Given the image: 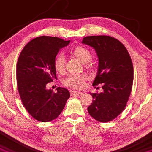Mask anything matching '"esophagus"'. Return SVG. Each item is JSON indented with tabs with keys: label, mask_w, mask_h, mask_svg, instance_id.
<instances>
[{
	"label": "esophagus",
	"mask_w": 152,
	"mask_h": 152,
	"mask_svg": "<svg viewBox=\"0 0 152 152\" xmlns=\"http://www.w3.org/2000/svg\"><path fill=\"white\" fill-rule=\"evenodd\" d=\"M71 95L72 96H81V95H82V93L80 92H76V91H73V90H71Z\"/></svg>",
	"instance_id": "34e87169"
}]
</instances>
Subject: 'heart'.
Returning <instances> with one entry per match:
<instances>
[{
	"mask_svg": "<svg viewBox=\"0 0 152 152\" xmlns=\"http://www.w3.org/2000/svg\"><path fill=\"white\" fill-rule=\"evenodd\" d=\"M73 55L83 63L89 62L92 59V53L87 48L84 47H76L73 51ZM54 65L57 72H63L65 68V57L63 54L60 53L55 57ZM85 76L83 75L72 74L69 75L64 80V84L71 88H81L84 84Z\"/></svg>",
	"mask_w": 152,
	"mask_h": 152,
	"instance_id": "heart-1",
	"label": "heart"
}]
</instances>
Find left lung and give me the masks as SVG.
Returning <instances> with one entry per match:
<instances>
[{
	"label": "left lung",
	"instance_id": "8db88e82",
	"mask_svg": "<svg viewBox=\"0 0 152 152\" xmlns=\"http://www.w3.org/2000/svg\"><path fill=\"white\" fill-rule=\"evenodd\" d=\"M82 43L96 51L99 66L92 86L101 84L103 89L91 94L93 100L87 111L97 121L110 122L122 112L130 97L133 83L130 56L122 43L111 36H87Z\"/></svg>",
	"mask_w": 152,
	"mask_h": 152
}]
</instances>
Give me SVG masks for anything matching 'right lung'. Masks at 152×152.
I'll list each match as a JSON object with an SVG mask.
<instances>
[{"label": "right lung", "mask_w": 152, "mask_h": 152, "mask_svg": "<svg viewBox=\"0 0 152 152\" xmlns=\"http://www.w3.org/2000/svg\"><path fill=\"white\" fill-rule=\"evenodd\" d=\"M70 41L52 36H40L25 45L17 64V84L22 103L32 117L42 122L61 114L70 92L57 87L47 89L48 83L57 79L54 62L61 48Z\"/></svg>", "instance_id": "add662e5"}]
</instances>
